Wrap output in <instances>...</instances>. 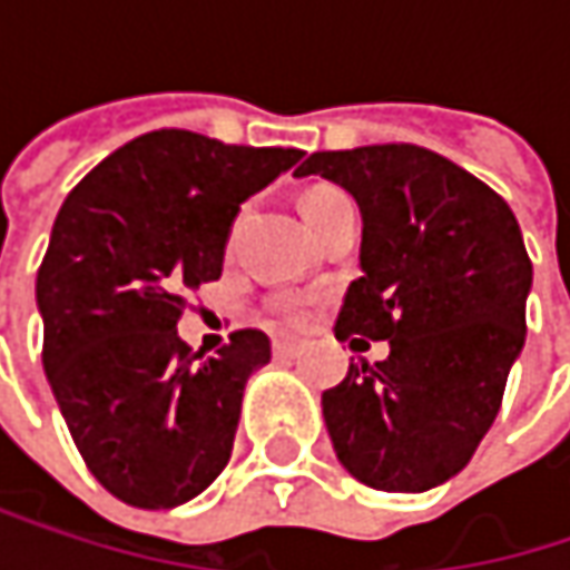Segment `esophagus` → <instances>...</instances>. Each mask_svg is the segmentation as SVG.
<instances>
[{"label": "esophagus", "mask_w": 570, "mask_h": 570, "mask_svg": "<svg viewBox=\"0 0 570 570\" xmlns=\"http://www.w3.org/2000/svg\"><path fill=\"white\" fill-rule=\"evenodd\" d=\"M274 353L277 356H299L303 343H296V340H274Z\"/></svg>", "instance_id": "34e87169"}]
</instances>
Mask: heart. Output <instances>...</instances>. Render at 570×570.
Listing matches in <instances>:
<instances>
[{
    "label": "heart",
    "instance_id": "1",
    "mask_svg": "<svg viewBox=\"0 0 570 570\" xmlns=\"http://www.w3.org/2000/svg\"><path fill=\"white\" fill-rule=\"evenodd\" d=\"M336 200H346V194L340 190V187H313V190H306V197H303V217L306 220H313L320 210H326L330 204H336ZM274 309L289 320V323H299L303 316H306V303L299 299V296H281L277 303H274Z\"/></svg>",
    "mask_w": 570,
    "mask_h": 570
}]
</instances>
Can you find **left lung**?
Returning a JSON list of instances; mask_svg holds the SVG:
<instances>
[{
  "label": "left lung",
  "mask_w": 570,
  "mask_h": 570,
  "mask_svg": "<svg viewBox=\"0 0 570 570\" xmlns=\"http://www.w3.org/2000/svg\"><path fill=\"white\" fill-rule=\"evenodd\" d=\"M296 174L346 187L363 214V277L336 340H390L383 363H350L323 393L336 459L370 489L429 492L475 455L524 346L518 220L489 184L419 145L316 151Z\"/></svg>",
  "instance_id": "1"
}]
</instances>
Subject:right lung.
<instances>
[{"instance_id":"right-lung-1","label":"right lung","mask_w":570,"mask_h":570,"mask_svg":"<svg viewBox=\"0 0 570 570\" xmlns=\"http://www.w3.org/2000/svg\"><path fill=\"white\" fill-rule=\"evenodd\" d=\"M299 158L161 128L65 197L36 281L42 363L88 472L125 505H184L224 472L271 340L237 330L204 360L177 320L187 293L220 277L240 204Z\"/></svg>"}]
</instances>
